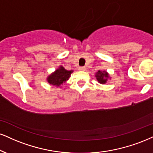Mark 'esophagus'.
<instances>
[{
    "mask_svg": "<svg viewBox=\"0 0 153 153\" xmlns=\"http://www.w3.org/2000/svg\"><path fill=\"white\" fill-rule=\"evenodd\" d=\"M78 69H79V71H85L86 70V68L84 67V66H81V67L79 68Z\"/></svg>",
    "mask_w": 153,
    "mask_h": 153,
    "instance_id": "esophagus-1",
    "label": "esophagus"
}]
</instances>
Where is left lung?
I'll return each mask as SVG.
<instances>
[{
  "label": "left lung",
  "instance_id": "left-lung-1",
  "mask_svg": "<svg viewBox=\"0 0 153 153\" xmlns=\"http://www.w3.org/2000/svg\"><path fill=\"white\" fill-rule=\"evenodd\" d=\"M95 77H96L97 80H98V82L101 84L105 83L107 81V79L108 78V74L106 73L105 71L101 72L99 71L95 75Z\"/></svg>",
  "mask_w": 153,
  "mask_h": 153
}]
</instances>
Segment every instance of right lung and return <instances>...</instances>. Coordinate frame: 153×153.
Instances as JSON below:
<instances>
[{"label": "right lung", "instance_id": "right-lung-1", "mask_svg": "<svg viewBox=\"0 0 153 153\" xmlns=\"http://www.w3.org/2000/svg\"><path fill=\"white\" fill-rule=\"evenodd\" d=\"M72 73L73 71H66L63 67L60 66L55 73H53L48 78V81L51 85H56V87H60L68 80Z\"/></svg>", "mask_w": 153, "mask_h": 153}]
</instances>
